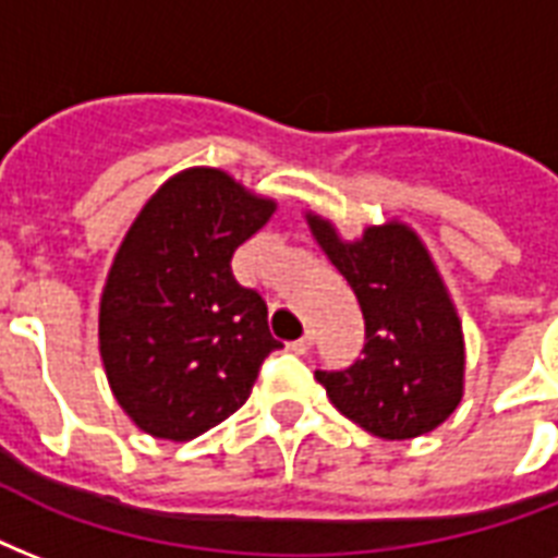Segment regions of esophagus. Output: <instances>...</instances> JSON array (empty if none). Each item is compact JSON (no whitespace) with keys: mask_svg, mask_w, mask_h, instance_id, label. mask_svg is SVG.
Wrapping results in <instances>:
<instances>
[{"mask_svg":"<svg viewBox=\"0 0 558 558\" xmlns=\"http://www.w3.org/2000/svg\"><path fill=\"white\" fill-rule=\"evenodd\" d=\"M289 348L295 350L298 356H306V353L313 350V332H304V336H301V339H298V341H292Z\"/></svg>","mask_w":558,"mask_h":558,"instance_id":"obj_1","label":"esophagus"}]
</instances>
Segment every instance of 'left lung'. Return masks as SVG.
Here are the masks:
<instances>
[{
	"instance_id": "left-lung-1",
	"label": "left lung",
	"mask_w": 558,
	"mask_h": 558,
	"mask_svg": "<svg viewBox=\"0 0 558 558\" xmlns=\"http://www.w3.org/2000/svg\"><path fill=\"white\" fill-rule=\"evenodd\" d=\"M306 226L365 315V356L348 371H315V379L341 414L381 440L434 432L463 399L466 344L425 243L399 219L367 226L359 240L313 210Z\"/></svg>"
}]
</instances>
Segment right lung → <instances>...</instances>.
Returning a JSON list of instances; mask_svg holds the SVG:
<instances>
[{
  "instance_id": "obj_1",
  "label": "right lung",
  "mask_w": 558,
  "mask_h": 558,
  "mask_svg": "<svg viewBox=\"0 0 558 558\" xmlns=\"http://www.w3.org/2000/svg\"><path fill=\"white\" fill-rule=\"evenodd\" d=\"M278 202L217 168H187L153 193L104 283L98 344L109 388L144 434L185 442L243 405L271 339L266 301L231 257Z\"/></svg>"
}]
</instances>
